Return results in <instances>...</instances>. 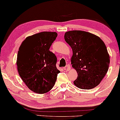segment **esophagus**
<instances>
[{
	"instance_id": "esophagus-1",
	"label": "esophagus",
	"mask_w": 120,
	"mask_h": 120,
	"mask_svg": "<svg viewBox=\"0 0 120 120\" xmlns=\"http://www.w3.org/2000/svg\"><path fill=\"white\" fill-rule=\"evenodd\" d=\"M64 69L66 71H70L71 70V67H70V65L69 64L66 65L65 67L64 68Z\"/></svg>"
}]
</instances>
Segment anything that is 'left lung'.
Wrapping results in <instances>:
<instances>
[{"mask_svg":"<svg viewBox=\"0 0 120 120\" xmlns=\"http://www.w3.org/2000/svg\"><path fill=\"white\" fill-rule=\"evenodd\" d=\"M64 39L73 51L71 61L78 75L74 85L82 89L96 87L107 73L109 65V56L104 42L95 34L80 30L66 32Z\"/></svg>","mask_w":120,"mask_h":120,"instance_id":"left-lung-1","label":"left lung"}]
</instances>
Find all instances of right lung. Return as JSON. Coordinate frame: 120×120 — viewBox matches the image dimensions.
Returning a JSON list of instances; mask_svg holds the SVG:
<instances>
[{"mask_svg":"<svg viewBox=\"0 0 120 120\" xmlns=\"http://www.w3.org/2000/svg\"><path fill=\"white\" fill-rule=\"evenodd\" d=\"M55 32H42L27 37L17 53V70L23 81L34 93L45 94L54 87L57 74V58L49 48Z\"/></svg>","mask_w":120,"mask_h":120,"instance_id":"right-lung-1","label":"right lung"}]
</instances>
